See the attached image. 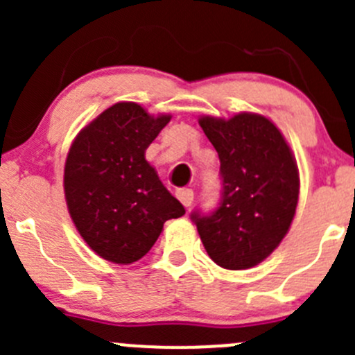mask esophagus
Instances as JSON below:
<instances>
[{
	"instance_id": "obj_1",
	"label": "esophagus",
	"mask_w": 355,
	"mask_h": 355,
	"mask_svg": "<svg viewBox=\"0 0 355 355\" xmlns=\"http://www.w3.org/2000/svg\"><path fill=\"white\" fill-rule=\"evenodd\" d=\"M177 198L185 207H189L194 202V192H192V189H178Z\"/></svg>"
}]
</instances>
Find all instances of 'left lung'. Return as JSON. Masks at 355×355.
Instances as JSON below:
<instances>
[{"label": "left lung", "mask_w": 355, "mask_h": 355, "mask_svg": "<svg viewBox=\"0 0 355 355\" xmlns=\"http://www.w3.org/2000/svg\"><path fill=\"white\" fill-rule=\"evenodd\" d=\"M220 157L221 199L209 214L194 211L204 249L225 270L266 259L287 235L299 200V171L273 121L256 113L199 118Z\"/></svg>", "instance_id": "1"}]
</instances>
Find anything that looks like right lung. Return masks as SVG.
Listing matches in <instances>:
<instances>
[{"instance_id": "obj_1", "label": "right lung", "mask_w": 355, "mask_h": 355, "mask_svg": "<svg viewBox=\"0 0 355 355\" xmlns=\"http://www.w3.org/2000/svg\"><path fill=\"white\" fill-rule=\"evenodd\" d=\"M137 103H116L78 132L65 163V199L87 245L130 264L149 252L164 221L185 214L144 153L170 121Z\"/></svg>"}]
</instances>
